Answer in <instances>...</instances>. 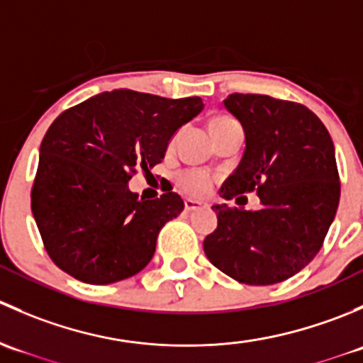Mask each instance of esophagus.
<instances>
[{"label": "esophagus", "mask_w": 363, "mask_h": 363, "mask_svg": "<svg viewBox=\"0 0 363 363\" xmlns=\"http://www.w3.org/2000/svg\"><path fill=\"white\" fill-rule=\"evenodd\" d=\"M202 207H207V203L203 202H199V200H184V208L186 211H196V208H202Z\"/></svg>", "instance_id": "obj_1"}]
</instances>
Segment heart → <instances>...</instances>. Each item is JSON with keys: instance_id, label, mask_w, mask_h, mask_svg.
Segmentation results:
<instances>
[{"instance_id": "1", "label": "heart", "mask_w": 363, "mask_h": 363, "mask_svg": "<svg viewBox=\"0 0 363 363\" xmlns=\"http://www.w3.org/2000/svg\"><path fill=\"white\" fill-rule=\"evenodd\" d=\"M225 123H232V119H230V117H225V116H218V117H214V119H211L208 126L212 128V126H218V124H225ZM211 184H212L211 177H208L207 174H203V172L189 170V172H184V174L179 177V186H181V189L191 196L203 195L205 191H208Z\"/></svg>"}]
</instances>
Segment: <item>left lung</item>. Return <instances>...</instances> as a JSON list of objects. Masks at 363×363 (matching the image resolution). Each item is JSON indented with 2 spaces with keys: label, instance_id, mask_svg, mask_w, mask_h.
Wrapping results in <instances>:
<instances>
[{
  "label": "left lung",
  "instance_id": "left-lung-1",
  "mask_svg": "<svg viewBox=\"0 0 363 363\" xmlns=\"http://www.w3.org/2000/svg\"><path fill=\"white\" fill-rule=\"evenodd\" d=\"M223 104L242 124L246 151L219 195L256 191L259 207L214 205L218 228L205 237L203 251L239 283H281L309 265L335 218L334 142L316 113L295 101L233 93Z\"/></svg>",
  "mask_w": 363,
  "mask_h": 363
}]
</instances>
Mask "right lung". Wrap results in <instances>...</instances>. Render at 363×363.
<instances>
[{
	"label": "right lung",
	"instance_id": "add662e5",
	"mask_svg": "<svg viewBox=\"0 0 363 363\" xmlns=\"http://www.w3.org/2000/svg\"><path fill=\"white\" fill-rule=\"evenodd\" d=\"M202 111L199 96L116 89L57 116L40 145L31 211L61 270L82 283L111 284L151 262L160 230L184 202L174 191L138 199L128 182L161 163L175 131Z\"/></svg>",
	"mask_w": 363,
	"mask_h": 363
}]
</instances>
